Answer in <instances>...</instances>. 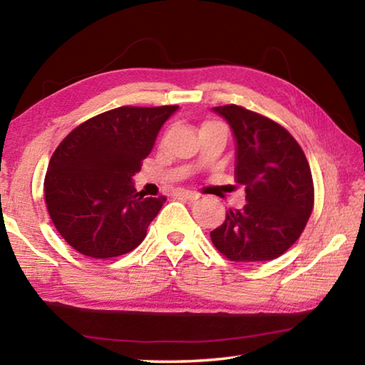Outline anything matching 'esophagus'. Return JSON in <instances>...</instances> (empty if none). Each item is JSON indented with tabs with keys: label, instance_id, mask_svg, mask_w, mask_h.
Here are the masks:
<instances>
[{
	"label": "esophagus",
	"instance_id": "esophagus-1",
	"mask_svg": "<svg viewBox=\"0 0 365 365\" xmlns=\"http://www.w3.org/2000/svg\"><path fill=\"white\" fill-rule=\"evenodd\" d=\"M172 195H174L175 197H185V200H190V201L197 200V197H200V193H195V191H190V190H182V188L174 190L172 191Z\"/></svg>",
	"mask_w": 365,
	"mask_h": 365
}]
</instances>
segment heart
Wrapping results in <instances>:
<instances>
[{"instance_id":"1","label":"heart","mask_w":365,"mask_h":365,"mask_svg":"<svg viewBox=\"0 0 365 365\" xmlns=\"http://www.w3.org/2000/svg\"><path fill=\"white\" fill-rule=\"evenodd\" d=\"M212 123H220V122H214V120H212V122H207V123H205V127H206V125H212Z\"/></svg>"}]
</instances>
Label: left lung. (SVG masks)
<instances>
[{
	"mask_svg": "<svg viewBox=\"0 0 365 365\" xmlns=\"http://www.w3.org/2000/svg\"><path fill=\"white\" fill-rule=\"evenodd\" d=\"M237 140L235 177L246 190L243 209H228L211 232L233 262H261L296 243L314 209V182L304 151L285 127L237 104L214 108Z\"/></svg>",
	"mask_w": 365,
	"mask_h": 365,
	"instance_id": "8db88e82",
	"label": "left lung"
}]
</instances>
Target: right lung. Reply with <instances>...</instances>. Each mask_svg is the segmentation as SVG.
I'll return each mask as SVG.
<instances>
[{"label": "right lung", "mask_w": 365, "mask_h": 365, "mask_svg": "<svg viewBox=\"0 0 365 365\" xmlns=\"http://www.w3.org/2000/svg\"><path fill=\"white\" fill-rule=\"evenodd\" d=\"M178 106H120L80 123L61 141L45 175L54 227L80 255L109 259L143 242L168 197L137 193L132 177Z\"/></svg>", "instance_id": "add662e5"}]
</instances>
